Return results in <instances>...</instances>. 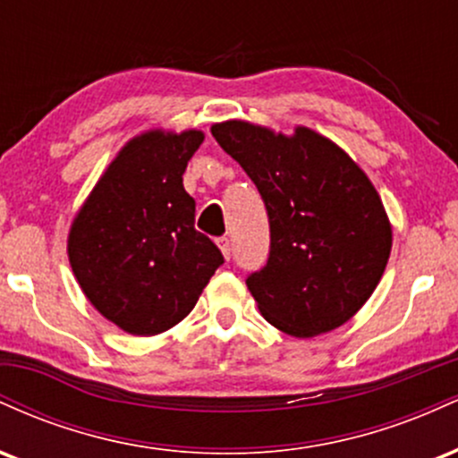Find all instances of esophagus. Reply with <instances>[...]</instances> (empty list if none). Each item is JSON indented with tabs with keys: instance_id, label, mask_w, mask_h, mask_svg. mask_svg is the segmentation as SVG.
Wrapping results in <instances>:
<instances>
[{
	"instance_id": "obj_1",
	"label": "esophagus",
	"mask_w": 458,
	"mask_h": 458,
	"mask_svg": "<svg viewBox=\"0 0 458 458\" xmlns=\"http://www.w3.org/2000/svg\"><path fill=\"white\" fill-rule=\"evenodd\" d=\"M217 245H219V250H222L224 259H225V260H230V256H233V243H230L228 236H219V239H217Z\"/></svg>"
}]
</instances>
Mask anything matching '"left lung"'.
<instances>
[{"label":"left lung","instance_id":"8db88e82","mask_svg":"<svg viewBox=\"0 0 458 458\" xmlns=\"http://www.w3.org/2000/svg\"><path fill=\"white\" fill-rule=\"evenodd\" d=\"M211 133L254 181L269 215V259L245 280L262 317L295 338L344 325L390 259L392 225L377 189L312 129L286 138L228 120Z\"/></svg>","mask_w":458,"mask_h":458}]
</instances>
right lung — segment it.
Instances as JSON below:
<instances>
[{
  "mask_svg": "<svg viewBox=\"0 0 458 458\" xmlns=\"http://www.w3.org/2000/svg\"><path fill=\"white\" fill-rule=\"evenodd\" d=\"M202 131L133 138L109 163L68 234V260L83 295L133 335L174 327L224 265L219 247L193 228L196 199L182 174Z\"/></svg>",
  "mask_w": 458,
  "mask_h": 458,
  "instance_id": "1",
  "label": "right lung"
}]
</instances>
